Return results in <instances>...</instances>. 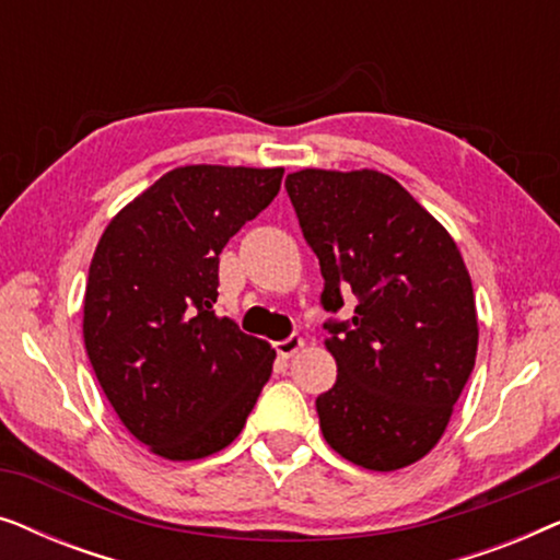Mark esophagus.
Masks as SVG:
<instances>
[{
	"mask_svg": "<svg viewBox=\"0 0 560 560\" xmlns=\"http://www.w3.org/2000/svg\"><path fill=\"white\" fill-rule=\"evenodd\" d=\"M303 336L301 334H290L288 339H282V341H278L275 343V351H278V357H282V359H290L295 354V351H301L303 349Z\"/></svg>",
	"mask_w": 560,
	"mask_h": 560,
	"instance_id": "1",
	"label": "esophagus"
}]
</instances>
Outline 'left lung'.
Returning <instances> with one entry per match:
<instances>
[{"instance_id":"obj_1","label":"left lung","mask_w":560,"mask_h":560,"mask_svg":"<svg viewBox=\"0 0 560 560\" xmlns=\"http://www.w3.org/2000/svg\"><path fill=\"white\" fill-rule=\"evenodd\" d=\"M316 252L326 349L336 385L316 397L320 431L347 462L372 471L423 458L446 431L477 359L471 278L446 229L377 171H298L285 178Z\"/></svg>"}]
</instances>
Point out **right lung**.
<instances>
[{"label":"right lung","mask_w":560,"mask_h":560,"mask_svg":"<svg viewBox=\"0 0 560 560\" xmlns=\"http://www.w3.org/2000/svg\"><path fill=\"white\" fill-rule=\"evenodd\" d=\"M282 167L186 165L106 226L89 267L83 341L127 431L171 462L226 448L275 349L213 311L219 255L278 196Z\"/></svg>","instance_id":"right-lung-1"}]
</instances>
